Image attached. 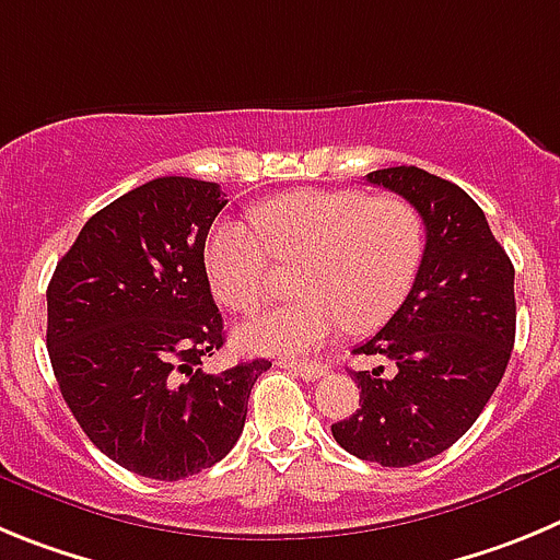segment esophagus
<instances>
[{
  "label": "esophagus",
  "instance_id": "obj_1",
  "mask_svg": "<svg viewBox=\"0 0 560 560\" xmlns=\"http://www.w3.org/2000/svg\"><path fill=\"white\" fill-rule=\"evenodd\" d=\"M279 365L287 368V371H295V374L304 376V380H320V376H326V371H329V368H326L324 362L290 360V357H281Z\"/></svg>",
  "mask_w": 560,
  "mask_h": 560
}]
</instances>
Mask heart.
<instances>
[{
	"label": "heart",
	"mask_w": 560,
	"mask_h": 560,
	"mask_svg": "<svg viewBox=\"0 0 560 560\" xmlns=\"http://www.w3.org/2000/svg\"><path fill=\"white\" fill-rule=\"evenodd\" d=\"M260 240L243 223H220L206 240L211 292L234 312L261 310L273 290V259L301 261L304 299L265 312L240 331L259 351L315 349L337 331H374L410 295L424 256V225L407 200L357 189H295L256 209ZM269 245L265 246L264 243Z\"/></svg>",
	"instance_id": "b5f03b06"
}]
</instances>
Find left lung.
Wrapping results in <instances>:
<instances>
[{
	"label": "left lung",
	"instance_id": "8db88e82",
	"mask_svg": "<svg viewBox=\"0 0 560 560\" xmlns=\"http://www.w3.org/2000/svg\"><path fill=\"white\" fill-rule=\"evenodd\" d=\"M365 178L421 214L427 245L405 304L354 349L393 371L351 374L360 410L331 424V435L360 460L401 468L450 450L500 385L516 337L513 265L480 206L452 180L418 167Z\"/></svg>",
	"mask_w": 560,
	"mask_h": 560
}]
</instances>
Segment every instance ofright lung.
I'll use <instances>...</instances> for the list:
<instances>
[{
    "label": "right lung",
    "instance_id": "1",
    "mask_svg": "<svg viewBox=\"0 0 560 560\" xmlns=\"http://www.w3.org/2000/svg\"><path fill=\"white\" fill-rule=\"evenodd\" d=\"M211 180L155 178L100 209L47 287V349L89 441L133 475L184 480L240 441L268 360L203 374L223 346L203 248Z\"/></svg>",
    "mask_w": 560,
    "mask_h": 560
}]
</instances>
